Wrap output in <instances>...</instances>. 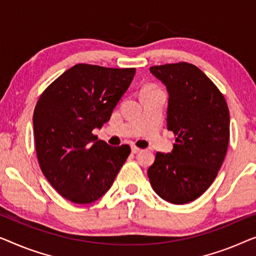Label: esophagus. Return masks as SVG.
<instances>
[{
    "mask_svg": "<svg viewBox=\"0 0 256 256\" xmlns=\"http://www.w3.org/2000/svg\"><path fill=\"white\" fill-rule=\"evenodd\" d=\"M140 150H142L138 148V147H136V146H132V147H131V152H132L133 154H136V153H139Z\"/></svg>",
    "mask_w": 256,
    "mask_h": 256,
    "instance_id": "34e87169",
    "label": "esophagus"
}]
</instances>
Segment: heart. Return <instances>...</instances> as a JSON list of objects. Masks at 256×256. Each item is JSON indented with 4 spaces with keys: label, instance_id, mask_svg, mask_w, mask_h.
Segmentation results:
<instances>
[{
    "label": "heart",
    "instance_id": "heart-1",
    "mask_svg": "<svg viewBox=\"0 0 256 256\" xmlns=\"http://www.w3.org/2000/svg\"><path fill=\"white\" fill-rule=\"evenodd\" d=\"M146 88H152V87H146Z\"/></svg>",
    "mask_w": 256,
    "mask_h": 256
}]
</instances>
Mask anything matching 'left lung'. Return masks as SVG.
I'll return each instance as SVG.
<instances>
[{"label": "left lung", "instance_id": "left-lung-1", "mask_svg": "<svg viewBox=\"0 0 256 256\" xmlns=\"http://www.w3.org/2000/svg\"><path fill=\"white\" fill-rule=\"evenodd\" d=\"M150 72L167 89V128L176 139L170 153H156L147 175L161 198L189 203L206 192L225 159L228 104L214 82L192 64L153 66Z\"/></svg>", "mask_w": 256, "mask_h": 256}]
</instances>
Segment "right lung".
Listing matches in <instances>:
<instances>
[{
  "mask_svg": "<svg viewBox=\"0 0 256 256\" xmlns=\"http://www.w3.org/2000/svg\"><path fill=\"white\" fill-rule=\"evenodd\" d=\"M134 74V68L78 64L38 100L34 130L39 166L66 200L89 204L100 198L130 156L128 145H108L92 130L109 122Z\"/></svg>",
  "mask_w": 256,
  "mask_h": 256,
  "instance_id": "1",
  "label": "right lung"
}]
</instances>
